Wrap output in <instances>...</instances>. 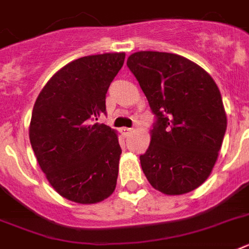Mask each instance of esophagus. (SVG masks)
Listing matches in <instances>:
<instances>
[{"label": "esophagus", "mask_w": 249, "mask_h": 249, "mask_svg": "<svg viewBox=\"0 0 249 249\" xmlns=\"http://www.w3.org/2000/svg\"><path fill=\"white\" fill-rule=\"evenodd\" d=\"M133 131V129L131 128H121V133L124 135H129Z\"/></svg>", "instance_id": "34e87169"}]
</instances>
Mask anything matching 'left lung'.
<instances>
[{
    "label": "left lung",
    "instance_id": "8db88e82",
    "mask_svg": "<svg viewBox=\"0 0 249 249\" xmlns=\"http://www.w3.org/2000/svg\"><path fill=\"white\" fill-rule=\"evenodd\" d=\"M126 65L157 116L148 149L139 157L147 180L167 196L195 191L212 173L228 123L215 80L169 52H135Z\"/></svg>",
    "mask_w": 249,
    "mask_h": 249
}]
</instances>
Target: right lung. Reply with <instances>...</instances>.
Wrapping results in <instances>:
<instances>
[{"label":"right lung","instance_id":"right-lung-1","mask_svg":"<svg viewBox=\"0 0 249 249\" xmlns=\"http://www.w3.org/2000/svg\"><path fill=\"white\" fill-rule=\"evenodd\" d=\"M124 52L90 54L54 72L38 94L29 139L52 188L69 201L92 205L114 193L121 148L118 131L94 123L124 65Z\"/></svg>","mask_w":249,"mask_h":249}]
</instances>
